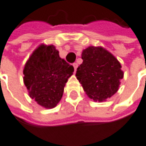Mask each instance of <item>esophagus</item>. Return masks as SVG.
<instances>
[{"label": "esophagus", "mask_w": 146, "mask_h": 146, "mask_svg": "<svg viewBox=\"0 0 146 146\" xmlns=\"http://www.w3.org/2000/svg\"><path fill=\"white\" fill-rule=\"evenodd\" d=\"M73 66H74V69H75V71H76V69H77V67H78V64L75 62V63H73Z\"/></svg>", "instance_id": "1"}]
</instances>
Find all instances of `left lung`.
<instances>
[{"instance_id": "obj_1", "label": "left lung", "mask_w": 146, "mask_h": 146, "mask_svg": "<svg viewBox=\"0 0 146 146\" xmlns=\"http://www.w3.org/2000/svg\"><path fill=\"white\" fill-rule=\"evenodd\" d=\"M82 59L75 76L88 96L98 102L112 97L124 77L120 62L106 49L93 46L83 50Z\"/></svg>"}]
</instances>
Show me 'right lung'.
<instances>
[{"label": "right lung", "mask_w": 146, "mask_h": 146, "mask_svg": "<svg viewBox=\"0 0 146 146\" xmlns=\"http://www.w3.org/2000/svg\"><path fill=\"white\" fill-rule=\"evenodd\" d=\"M74 67L59 57L54 45L41 44L25 62L23 81L30 98L40 106L53 108L61 100Z\"/></svg>", "instance_id": "add662e5"}]
</instances>
